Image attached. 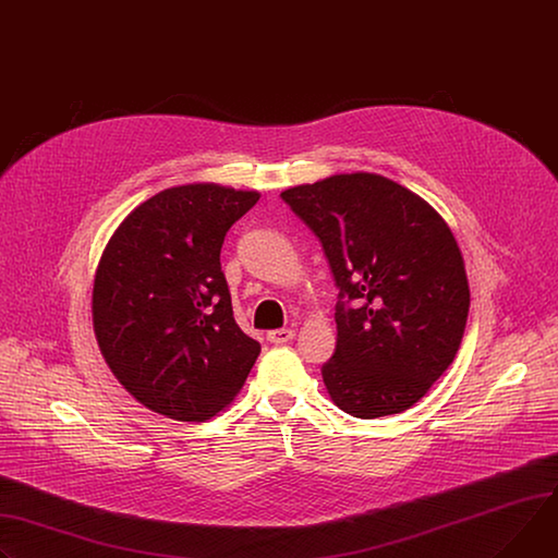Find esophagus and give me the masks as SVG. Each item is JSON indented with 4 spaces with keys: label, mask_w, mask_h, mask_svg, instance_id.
I'll use <instances>...</instances> for the list:
<instances>
[{
    "label": "esophagus",
    "mask_w": 558,
    "mask_h": 558,
    "mask_svg": "<svg viewBox=\"0 0 558 558\" xmlns=\"http://www.w3.org/2000/svg\"><path fill=\"white\" fill-rule=\"evenodd\" d=\"M293 336H295L293 329H274V331L267 333L269 342H274V344H284V342L293 340Z\"/></svg>",
    "instance_id": "34e87169"
}]
</instances>
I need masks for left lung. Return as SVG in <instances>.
I'll return each instance as SVG.
<instances>
[{
  "instance_id": "left-lung-1",
  "label": "left lung",
  "mask_w": 558,
  "mask_h": 558,
  "mask_svg": "<svg viewBox=\"0 0 558 558\" xmlns=\"http://www.w3.org/2000/svg\"><path fill=\"white\" fill-rule=\"evenodd\" d=\"M320 240L338 287L336 351L323 380L356 418L418 402L461 347L470 287L461 248L423 197L376 173L280 193Z\"/></svg>"
}]
</instances>
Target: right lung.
Segmentation results:
<instances>
[{
    "instance_id": "add662e5",
    "label": "right lung",
    "mask_w": 558,
    "mask_h": 558,
    "mask_svg": "<svg viewBox=\"0 0 558 558\" xmlns=\"http://www.w3.org/2000/svg\"><path fill=\"white\" fill-rule=\"evenodd\" d=\"M258 199L218 184L165 189L109 240L93 284V329L144 408L202 423L242 389L260 342L233 318L220 248Z\"/></svg>"
}]
</instances>
